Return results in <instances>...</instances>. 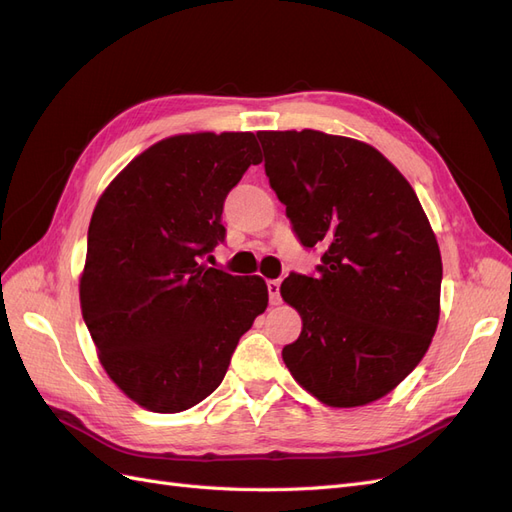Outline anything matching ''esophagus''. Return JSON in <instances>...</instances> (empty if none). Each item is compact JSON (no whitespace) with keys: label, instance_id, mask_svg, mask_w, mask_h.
Returning a JSON list of instances; mask_svg holds the SVG:
<instances>
[{"label":"esophagus","instance_id":"1","mask_svg":"<svg viewBox=\"0 0 512 512\" xmlns=\"http://www.w3.org/2000/svg\"><path fill=\"white\" fill-rule=\"evenodd\" d=\"M280 286H282V282L280 280H269L267 282V288H269V301H271V305H277L282 301V297H280Z\"/></svg>","mask_w":512,"mask_h":512}]
</instances>
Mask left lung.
I'll list each match as a JSON object with an SVG mask.
<instances>
[{
  "label": "left lung",
  "mask_w": 512,
  "mask_h": 512,
  "mask_svg": "<svg viewBox=\"0 0 512 512\" xmlns=\"http://www.w3.org/2000/svg\"><path fill=\"white\" fill-rule=\"evenodd\" d=\"M265 173L314 275L290 273L282 297L303 318L282 356L333 408L384 397L421 363L440 318L442 258L412 185L382 153L316 130L258 132Z\"/></svg>",
  "instance_id": "obj_1"
}]
</instances>
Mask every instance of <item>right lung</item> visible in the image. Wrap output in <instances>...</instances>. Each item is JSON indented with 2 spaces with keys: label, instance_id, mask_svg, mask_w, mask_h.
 I'll return each mask as SVG.
<instances>
[{
  "label": "right lung",
  "instance_id": "add662e5",
  "mask_svg": "<svg viewBox=\"0 0 512 512\" xmlns=\"http://www.w3.org/2000/svg\"><path fill=\"white\" fill-rule=\"evenodd\" d=\"M262 153L252 132L164 138L108 185L87 232L83 320L106 374L138 406L183 412L222 384L267 309L262 277L203 265L224 200Z\"/></svg>",
  "mask_w": 512,
  "mask_h": 512
}]
</instances>
